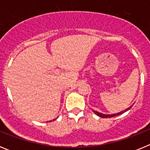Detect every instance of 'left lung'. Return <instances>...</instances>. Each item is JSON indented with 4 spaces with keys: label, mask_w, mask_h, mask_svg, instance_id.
Wrapping results in <instances>:
<instances>
[{
    "label": "left lung",
    "mask_w": 150,
    "mask_h": 150,
    "mask_svg": "<svg viewBox=\"0 0 150 150\" xmlns=\"http://www.w3.org/2000/svg\"><path fill=\"white\" fill-rule=\"evenodd\" d=\"M130 108H132V106L131 107H129L128 108H127L126 110H125L124 111H122V112H118V113H114V114H111V115H107V114H103V113H100V112H97V111H95L93 110V112H95V114L97 115V116H100V117H102V118H110V117H113V116H119V115L122 114V113H123V112H126V111H128V110L130 109Z\"/></svg>",
    "instance_id": "obj_1"
}]
</instances>
